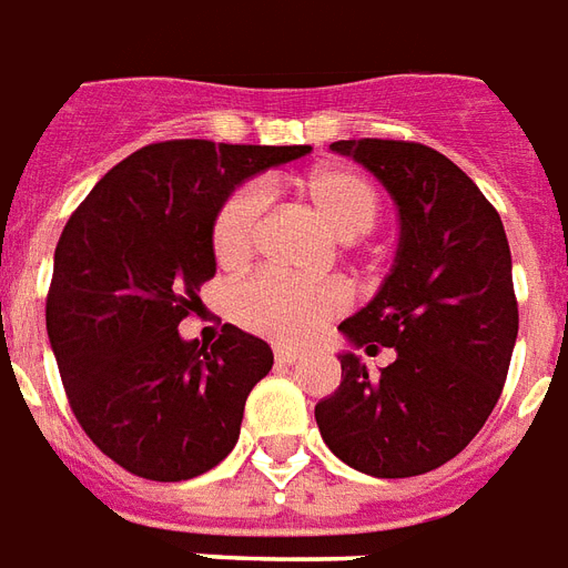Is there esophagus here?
Wrapping results in <instances>:
<instances>
[{"mask_svg": "<svg viewBox=\"0 0 568 568\" xmlns=\"http://www.w3.org/2000/svg\"><path fill=\"white\" fill-rule=\"evenodd\" d=\"M273 355L280 364H295V361L304 358V352L301 348H288V346H273Z\"/></svg>", "mask_w": 568, "mask_h": 568, "instance_id": "esophagus-1", "label": "esophagus"}]
</instances>
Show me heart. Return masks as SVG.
Here are the masks:
<instances>
[{
  "instance_id": "obj_1",
  "label": "heart",
  "mask_w": 568,
  "mask_h": 568,
  "mask_svg": "<svg viewBox=\"0 0 568 568\" xmlns=\"http://www.w3.org/2000/svg\"><path fill=\"white\" fill-rule=\"evenodd\" d=\"M301 192L337 241H358L379 220V192L348 168H318L301 183ZM262 213V189L243 186L225 199L213 222V255L222 267H241L250 258ZM339 306L343 295L334 285L297 283L280 273L252 276L231 295V316L280 343H297L316 334Z\"/></svg>"
}]
</instances>
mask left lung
<instances>
[{"instance_id": "8db88e82", "label": "left lung", "mask_w": 568, "mask_h": 568, "mask_svg": "<svg viewBox=\"0 0 568 568\" xmlns=\"http://www.w3.org/2000/svg\"><path fill=\"white\" fill-rule=\"evenodd\" d=\"M388 189L400 237L379 292L339 322L343 379L316 403L334 455L376 478L430 473L460 455L494 413L518 339L506 229L481 189L424 144L337 141ZM395 348L369 374L357 348Z\"/></svg>"}]
</instances>
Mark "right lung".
<instances>
[{
	"instance_id": "1",
	"label": "right lung",
	"mask_w": 568,
	"mask_h": 568,
	"mask_svg": "<svg viewBox=\"0 0 568 568\" xmlns=\"http://www.w3.org/2000/svg\"><path fill=\"white\" fill-rule=\"evenodd\" d=\"M310 146L165 141L104 174L53 255L48 337L71 413L141 478L186 481L229 457L243 406L273 367L234 325L213 346L178 325L213 280V222L231 192Z\"/></svg>"
}]
</instances>
